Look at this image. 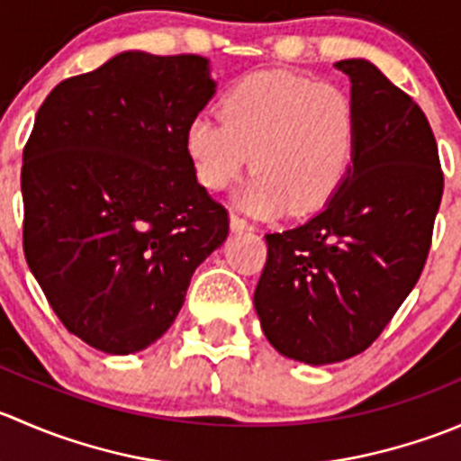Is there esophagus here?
<instances>
[{"mask_svg":"<svg viewBox=\"0 0 461 461\" xmlns=\"http://www.w3.org/2000/svg\"><path fill=\"white\" fill-rule=\"evenodd\" d=\"M230 225H231V230H234V231L254 230L252 222H248L243 216H239V213H231V216H230Z\"/></svg>","mask_w":461,"mask_h":461,"instance_id":"obj_1","label":"esophagus"}]
</instances>
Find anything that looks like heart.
Wrapping results in <instances>:
<instances>
[{"label": "heart", "instance_id": "b5f03b06", "mask_svg": "<svg viewBox=\"0 0 461 461\" xmlns=\"http://www.w3.org/2000/svg\"><path fill=\"white\" fill-rule=\"evenodd\" d=\"M218 115L201 113L187 124L185 151L209 192L239 180L252 156L254 176L236 203L254 216L287 207L308 216L332 201L348 178L357 113L339 86L287 71H257L227 88Z\"/></svg>", "mask_w": 461, "mask_h": 461}]
</instances>
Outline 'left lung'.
Masks as SVG:
<instances>
[{
    "instance_id": "8db88e82",
    "label": "left lung",
    "mask_w": 461,
    "mask_h": 461,
    "mask_svg": "<svg viewBox=\"0 0 461 461\" xmlns=\"http://www.w3.org/2000/svg\"><path fill=\"white\" fill-rule=\"evenodd\" d=\"M357 113L348 178L323 209L265 234L254 308L267 341L310 366L359 355L384 332L429 258L444 174L424 111L368 59H341Z\"/></svg>"
}]
</instances>
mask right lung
Returning a JSON list of instances; mask_svg holds the SVG:
<instances>
[{
  "label": "right lung",
  "mask_w": 461,
  "mask_h": 461,
  "mask_svg": "<svg viewBox=\"0 0 461 461\" xmlns=\"http://www.w3.org/2000/svg\"><path fill=\"white\" fill-rule=\"evenodd\" d=\"M216 82L201 55L127 50L59 82L24 147V254L64 328L106 355L169 330L230 231L185 131Z\"/></svg>",
  "instance_id": "1"
}]
</instances>
